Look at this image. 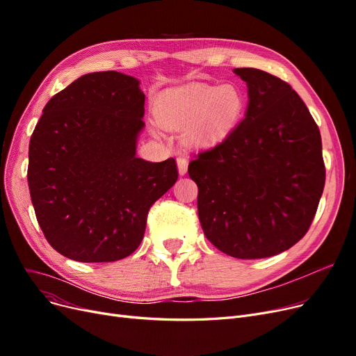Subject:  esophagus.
I'll return each instance as SVG.
<instances>
[{
  "mask_svg": "<svg viewBox=\"0 0 356 356\" xmlns=\"http://www.w3.org/2000/svg\"><path fill=\"white\" fill-rule=\"evenodd\" d=\"M177 167H179V173L181 176L188 173V159L177 157Z\"/></svg>",
  "mask_w": 356,
  "mask_h": 356,
  "instance_id": "1",
  "label": "esophagus"
}]
</instances>
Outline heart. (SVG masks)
Masks as SVG:
<instances>
[{
  "label": "heart",
  "mask_w": 356,
  "mask_h": 356,
  "mask_svg": "<svg viewBox=\"0 0 356 356\" xmlns=\"http://www.w3.org/2000/svg\"><path fill=\"white\" fill-rule=\"evenodd\" d=\"M244 111V97L234 85L192 83L164 90L156 102V117L165 128L191 125L186 137L196 145L215 144L228 136Z\"/></svg>",
  "instance_id": "heart-1"
}]
</instances>
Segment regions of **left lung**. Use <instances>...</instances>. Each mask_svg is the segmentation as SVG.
<instances>
[{"instance_id":"left-lung-1","label":"left lung","mask_w":356,"mask_h":356,"mask_svg":"<svg viewBox=\"0 0 356 356\" xmlns=\"http://www.w3.org/2000/svg\"><path fill=\"white\" fill-rule=\"evenodd\" d=\"M248 108L227 138L189 163L207 238L241 259L291 248L309 231L325 188L321 131L284 81L254 67L234 70Z\"/></svg>"}]
</instances>
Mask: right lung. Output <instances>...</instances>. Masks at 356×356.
Wrapping results in <instances>:
<instances>
[{"label": "right lung", "mask_w": 356, "mask_h": 356, "mask_svg": "<svg viewBox=\"0 0 356 356\" xmlns=\"http://www.w3.org/2000/svg\"><path fill=\"white\" fill-rule=\"evenodd\" d=\"M140 82L88 73L47 102L29 147L27 180L49 244L79 263H111L141 244L153 203L176 183L175 159L136 157Z\"/></svg>", "instance_id": "right-lung-1"}]
</instances>
